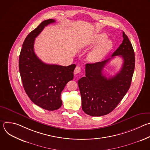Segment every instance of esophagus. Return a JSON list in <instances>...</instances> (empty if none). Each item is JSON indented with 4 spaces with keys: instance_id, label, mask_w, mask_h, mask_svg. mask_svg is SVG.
I'll list each match as a JSON object with an SVG mask.
<instances>
[{
    "instance_id": "1",
    "label": "esophagus",
    "mask_w": 150,
    "mask_h": 150,
    "mask_svg": "<svg viewBox=\"0 0 150 150\" xmlns=\"http://www.w3.org/2000/svg\"><path fill=\"white\" fill-rule=\"evenodd\" d=\"M81 69L79 67H76L74 70V74L76 75L77 74H79V72H81Z\"/></svg>"
}]
</instances>
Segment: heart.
I'll return each mask as SVG.
<instances>
[{
  "mask_svg": "<svg viewBox=\"0 0 150 150\" xmlns=\"http://www.w3.org/2000/svg\"><path fill=\"white\" fill-rule=\"evenodd\" d=\"M107 35L104 33L96 34L91 40L90 45H98L88 54V59L92 62L101 61L109 53L112 47V42L109 40H105Z\"/></svg>",
  "mask_w": 150,
  "mask_h": 150,
  "instance_id": "b5f03b06",
  "label": "heart"
}]
</instances>
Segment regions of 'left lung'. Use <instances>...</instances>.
<instances>
[{"mask_svg":"<svg viewBox=\"0 0 150 150\" xmlns=\"http://www.w3.org/2000/svg\"><path fill=\"white\" fill-rule=\"evenodd\" d=\"M122 44L105 60L85 65V77L78 81L82 110L91 116H101L112 112L124 97L131 86L135 69V53L131 42L123 32ZM123 59L120 71L108 79L102 72L106 64L115 56Z\"/></svg>","mask_w":150,"mask_h":150,"instance_id":"obj_1","label":"left lung"}]
</instances>
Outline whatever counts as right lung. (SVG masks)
Here are the masks:
<instances>
[{"label":"right lung","mask_w":150,"mask_h":150,"mask_svg":"<svg viewBox=\"0 0 150 150\" xmlns=\"http://www.w3.org/2000/svg\"><path fill=\"white\" fill-rule=\"evenodd\" d=\"M53 23L55 20L53 19L42 21L27 35L19 58V69L25 93L35 104L50 111L61 107V93L73 79L76 67L75 64L68 67L46 64L35 54V37L46 26Z\"/></svg>","instance_id":"right-lung-1"}]
</instances>
